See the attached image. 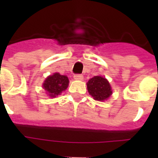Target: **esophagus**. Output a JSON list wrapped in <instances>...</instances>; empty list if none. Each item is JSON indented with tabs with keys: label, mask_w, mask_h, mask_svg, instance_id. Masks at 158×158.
<instances>
[{
	"label": "esophagus",
	"mask_w": 158,
	"mask_h": 158,
	"mask_svg": "<svg viewBox=\"0 0 158 158\" xmlns=\"http://www.w3.org/2000/svg\"><path fill=\"white\" fill-rule=\"evenodd\" d=\"M74 79H76V80H82L84 79V76L80 74H76L74 75Z\"/></svg>",
	"instance_id": "34e87169"
}]
</instances>
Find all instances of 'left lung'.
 Wrapping results in <instances>:
<instances>
[{"label": "left lung", "mask_w": 158, "mask_h": 158, "mask_svg": "<svg viewBox=\"0 0 158 158\" xmlns=\"http://www.w3.org/2000/svg\"><path fill=\"white\" fill-rule=\"evenodd\" d=\"M87 88L89 94L97 101H104L112 94L109 82L101 76H94L89 79Z\"/></svg>", "instance_id": "obj_1"}]
</instances>
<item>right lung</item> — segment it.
<instances>
[{
	"mask_svg": "<svg viewBox=\"0 0 158 158\" xmlns=\"http://www.w3.org/2000/svg\"><path fill=\"white\" fill-rule=\"evenodd\" d=\"M69 85V79L65 75H61L59 73H55L46 79L43 84V89H45L51 98H56L67 89Z\"/></svg>",
	"mask_w": 158,
	"mask_h": 158,
	"instance_id": "obj_1",
	"label": "right lung"
}]
</instances>
